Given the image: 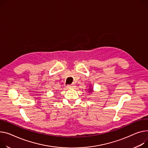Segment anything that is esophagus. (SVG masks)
<instances>
[{
  "label": "esophagus",
  "mask_w": 148,
  "mask_h": 148,
  "mask_svg": "<svg viewBox=\"0 0 148 148\" xmlns=\"http://www.w3.org/2000/svg\"><path fill=\"white\" fill-rule=\"evenodd\" d=\"M75 87V85L74 84H68L67 85V87L68 88H73Z\"/></svg>",
  "instance_id": "esophagus-1"
}]
</instances>
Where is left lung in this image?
<instances>
[{"mask_svg":"<svg viewBox=\"0 0 148 148\" xmlns=\"http://www.w3.org/2000/svg\"><path fill=\"white\" fill-rule=\"evenodd\" d=\"M89 91H90V92H92V90H89Z\"/></svg>","mask_w":148,"mask_h":148,"instance_id":"8db88e82","label":"left lung"}]
</instances>
